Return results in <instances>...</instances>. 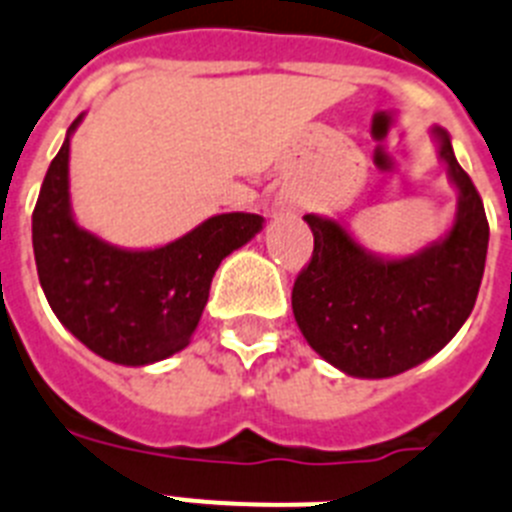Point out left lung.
Returning <instances> with one entry per match:
<instances>
[{
	"mask_svg": "<svg viewBox=\"0 0 512 512\" xmlns=\"http://www.w3.org/2000/svg\"><path fill=\"white\" fill-rule=\"evenodd\" d=\"M433 139L459 190L453 226L407 257L366 250L340 221L306 213L314 252L293 283L291 306L301 335L324 361L355 379H389L443 350L477 301L490 224L451 139Z\"/></svg>",
	"mask_w": 512,
	"mask_h": 512,
	"instance_id": "left-lung-1",
	"label": "left lung"
}]
</instances>
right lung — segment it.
<instances>
[{
  "label": "right lung",
  "mask_w": 512,
  "mask_h": 512,
  "mask_svg": "<svg viewBox=\"0 0 512 512\" xmlns=\"http://www.w3.org/2000/svg\"><path fill=\"white\" fill-rule=\"evenodd\" d=\"M53 157L33 211V252L43 293L71 335L100 358L149 366L188 348L221 260L262 229L257 213H219L154 250H126L77 224L69 146Z\"/></svg>",
  "instance_id": "right-lung-1"
}]
</instances>
